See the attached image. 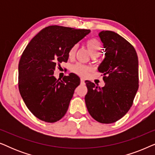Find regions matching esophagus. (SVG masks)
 <instances>
[{"label":"esophagus","mask_w":155,"mask_h":155,"mask_svg":"<svg viewBox=\"0 0 155 155\" xmlns=\"http://www.w3.org/2000/svg\"><path fill=\"white\" fill-rule=\"evenodd\" d=\"M80 81H81V83H84V78H81V79H80Z\"/></svg>","instance_id":"esophagus-1"}]
</instances>
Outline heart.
<instances>
[{
    "label": "heart",
    "instance_id": "heart-1",
    "mask_svg": "<svg viewBox=\"0 0 155 155\" xmlns=\"http://www.w3.org/2000/svg\"><path fill=\"white\" fill-rule=\"evenodd\" d=\"M86 46L87 48L89 51L92 56H98L100 54L101 51V45L98 40L96 39H90L87 41ZM77 45H74L73 47L71 48L69 51V57L71 58L74 56L75 53L77 50ZM90 68L87 66L85 65L82 64V63H76L73 65L71 68V71L73 73L77 74L80 76H84L87 75V73L90 71Z\"/></svg>",
    "mask_w": 155,
    "mask_h": 155
}]
</instances>
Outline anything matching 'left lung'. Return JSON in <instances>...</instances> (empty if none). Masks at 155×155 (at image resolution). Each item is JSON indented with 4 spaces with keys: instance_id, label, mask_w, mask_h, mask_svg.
Wrapping results in <instances>:
<instances>
[{
    "instance_id": "8db88e82",
    "label": "left lung",
    "mask_w": 155,
    "mask_h": 155,
    "mask_svg": "<svg viewBox=\"0 0 155 155\" xmlns=\"http://www.w3.org/2000/svg\"><path fill=\"white\" fill-rule=\"evenodd\" d=\"M105 58L98 67L105 85L99 87L86 80L84 97L91 116L101 124H112L126 115L138 90V58L129 42L111 31L99 34Z\"/></svg>"
}]
</instances>
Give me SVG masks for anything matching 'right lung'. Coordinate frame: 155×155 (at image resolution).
<instances>
[{
    "label": "right lung",
    "instance_id": "1",
    "mask_svg": "<svg viewBox=\"0 0 155 155\" xmlns=\"http://www.w3.org/2000/svg\"><path fill=\"white\" fill-rule=\"evenodd\" d=\"M90 32L51 25L40 31L25 48L18 65L19 91L39 119L54 123L67 112L80 80L74 73L57 80L54 71L61 63L67 62L71 48Z\"/></svg>",
    "mask_w": 155,
    "mask_h": 155
}]
</instances>
